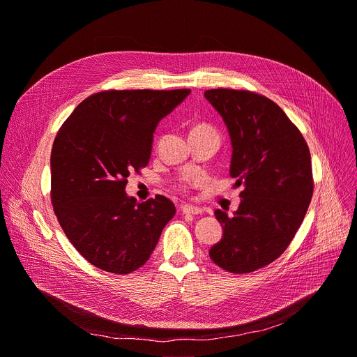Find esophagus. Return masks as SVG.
Listing matches in <instances>:
<instances>
[{
    "label": "esophagus",
    "mask_w": 357,
    "mask_h": 357,
    "mask_svg": "<svg viewBox=\"0 0 357 357\" xmlns=\"http://www.w3.org/2000/svg\"><path fill=\"white\" fill-rule=\"evenodd\" d=\"M181 211H182L183 213H192V215H198V213H202V212H204L201 208L192 206V205H188V204L182 205V206H181Z\"/></svg>",
    "instance_id": "obj_1"
}]
</instances>
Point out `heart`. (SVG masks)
Returning <instances> with one entry per match:
<instances>
[{"mask_svg":"<svg viewBox=\"0 0 357 357\" xmlns=\"http://www.w3.org/2000/svg\"><path fill=\"white\" fill-rule=\"evenodd\" d=\"M201 129H209V128H205V126H197L194 130H201Z\"/></svg>","mask_w":357,"mask_h":357,"instance_id":"heart-1","label":"heart"}]
</instances>
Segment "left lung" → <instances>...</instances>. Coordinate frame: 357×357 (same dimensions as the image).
I'll list each match as a JSON object with an SVG mask.
<instances>
[{"mask_svg":"<svg viewBox=\"0 0 357 357\" xmlns=\"http://www.w3.org/2000/svg\"><path fill=\"white\" fill-rule=\"evenodd\" d=\"M204 96L228 129L229 175L243 186L234 217L215 211L222 238L209 257L229 273H251L286 251L304 220L313 197L310 151L282 109L261 94L212 89Z\"/></svg>","mask_w":357,"mask_h":357,"instance_id":"8db88e82","label":"left lung"}]
</instances>
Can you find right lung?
Segmentation results:
<instances>
[{"instance_id":"right-lung-1","label":"right lung","mask_w":357,"mask_h":357,"mask_svg":"<svg viewBox=\"0 0 357 357\" xmlns=\"http://www.w3.org/2000/svg\"><path fill=\"white\" fill-rule=\"evenodd\" d=\"M189 89L107 90L84 99L60 128L52 151V202L70 243L100 270L129 274L144 266L175 205L125 191L148 165L153 133Z\"/></svg>"}]
</instances>
